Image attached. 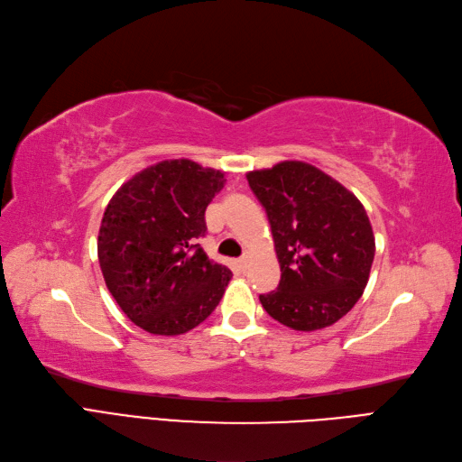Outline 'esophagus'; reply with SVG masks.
I'll use <instances>...</instances> for the list:
<instances>
[{
    "instance_id": "1",
    "label": "esophagus",
    "mask_w": 462,
    "mask_h": 462,
    "mask_svg": "<svg viewBox=\"0 0 462 462\" xmlns=\"http://www.w3.org/2000/svg\"><path fill=\"white\" fill-rule=\"evenodd\" d=\"M248 262H250V256L246 254V256H243L241 260H236V265H238V269H241V272H246Z\"/></svg>"
}]
</instances>
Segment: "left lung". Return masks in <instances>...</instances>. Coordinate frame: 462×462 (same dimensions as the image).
Listing matches in <instances>:
<instances>
[{
	"label": "left lung",
	"instance_id": "8db88e82",
	"mask_svg": "<svg viewBox=\"0 0 462 462\" xmlns=\"http://www.w3.org/2000/svg\"><path fill=\"white\" fill-rule=\"evenodd\" d=\"M272 226L281 281L263 310L294 330L330 327L356 306L374 260V235L354 193L300 161L246 173Z\"/></svg>",
	"mask_w": 462,
	"mask_h": 462
}]
</instances>
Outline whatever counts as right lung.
Segmentation results:
<instances>
[{
  "instance_id": "add662e5",
  "label": "right lung",
  "mask_w": 462,
  "mask_h": 462,
  "mask_svg": "<svg viewBox=\"0 0 462 462\" xmlns=\"http://www.w3.org/2000/svg\"><path fill=\"white\" fill-rule=\"evenodd\" d=\"M226 173L180 158L135 173L103 214L97 256L128 319L161 337L200 325L219 304L231 272L206 256V206Z\"/></svg>"
}]
</instances>
